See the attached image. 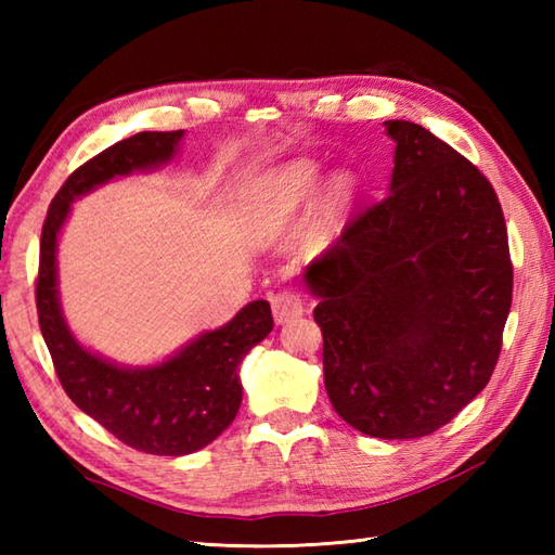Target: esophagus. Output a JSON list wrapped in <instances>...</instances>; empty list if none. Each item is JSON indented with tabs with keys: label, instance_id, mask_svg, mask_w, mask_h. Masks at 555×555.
Returning <instances> with one entry per match:
<instances>
[{
	"label": "esophagus",
	"instance_id": "obj_1",
	"mask_svg": "<svg viewBox=\"0 0 555 555\" xmlns=\"http://www.w3.org/2000/svg\"><path fill=\"white\" fill-rule=\"evenodd\" d=\"M302 310V298L296 291H281L271 298V312H274L276 324H288L293 320H298Z\"/></svg>",
	"mask_w": 555,
	"mask_h": 555
}]
</instances>
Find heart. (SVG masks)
I'll use <instances>...</instances> for the list:
<instances>
[{
  "label": "heart",
  "mask_w": 555,
  "mask_h": 555,
  "mask_svg": "<svg viewBox=\"0 0 555 555\" xmlns=\"http://www.w3.org/2000/svg\"><path fill=\"white\" fill-rule=\"evenodd\" d=\"M320 181V173H317V164L312 162H293L284 171H279L274 179H271V199H274V207L284 215H291L300 207L310 203V197ZM350 191L348 176H336V179L328 183V199L338 203L340 197H346Z\"/></svg>",
  "instance_id": "heart-1"
}]
</instances>
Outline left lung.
<instances>
[{
    "instance_id": "obj_1",
    "label": "left lung",
    "mask_w": 555,
    "mask_h": 555,
    "mask_svg": "<svg viewBox=\"0 0 555 555\" xmlns=\"http://www.w3.org/2000/svg\"><path fill=\"white\" fill-rule=\"evenodd\" d=\"M384 126L396 143L388 195L302 281L320 300L334 410L376 439H420L489 384L513 264L499 197L475 164L420 124Z\"/></svg>"
}]
</instances>
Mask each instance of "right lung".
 Wrapping results in <instances>:
<instances>
[{"instance_id": "right-lung-1", "label": "right lung", "mask_w": 555, "mask_h": 555, "mask_svg": "<svg viewBox=\"0 0 555 555\" xmlns=\"http://www.w3.org/2000/svg\"><path fill=\"white\" fill-rule=\"evenodd\" d=\"M185 131H143L100 152L68 176L47 211L40 238V332L64 391L135 451L188 455L211 443L238 415L241 362L274 328L267 300H253L215 332L188 340L157 364L128 367L88 350L70 332L59 300L56 247L70 203L133 171L169 164Z\"/></svg>"}]
</instances>
